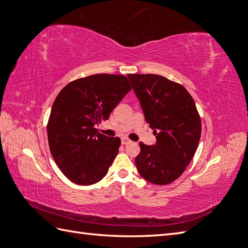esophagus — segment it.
I'll list each match as a JSON object with an SVG mask.
<instances>
[{
	"mask_svg": "<svg viewBox=\"0 0 248 248\" xmlns=\"http://www.w3.org/2000/svg\"><path fill=\"white\" fill-rule=\"evenodd\" d=\"M131 140H129V138H126V137H123L122 138V143L123 145H126V143H129Z\"/></svg>",
	"mask_w": 248,
	"mask_h": 248,
	"instance_id": "obj_1",
	"label": "esophagus"
}]
</instances>
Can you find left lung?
I'll list each match as a JSON object with an SVG mask.
<instances>
[{
    "instance_id": "8db88e82",
    "label": "left lung",
    "mask_w": 248,
    "mask_h": 248,
    "mask_svg": "<svg viewBox=\"0 0 248 248\" xmlns=\"http://www.w3.org/2000/svg\"><path fill=\"white\" fill-rule=\"evenodd\" d=\"M146 122L156 143L140 142L135 158L138 173L155 185L180 177L197 151L202 123L193 98L180 83L153 74H129Z\"/></svg>"
}]
</instances>
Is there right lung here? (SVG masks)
Masks as SVG:
<instances>
[{"label":"right lung","instance_id":"obj_1","mask_svg":"<svg viewBox=\"0 0 248 248\" xmlns=\"http://www.w3.org/2000/svg\"><path fill=\"white\" fill-rule=\"evenodd\" d=\"M131 89L123 75L96 74L74 80L56 97L47 123L49 150L73 183L93 185L108 173L122 141L95 126L108 118Z\"/></svg>","mask_w":248,"mask_h":248}]
</instances>
